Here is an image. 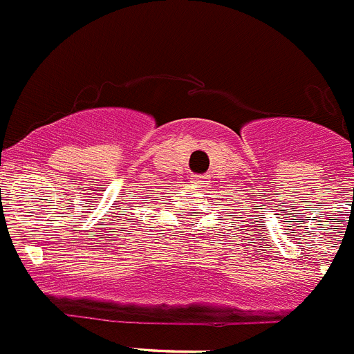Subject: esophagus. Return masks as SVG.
<instances>
[{
	"label": "esophagus",
	"mask_w": 354,
	"mask_h": 354,
	"mask_svg": "<svg viewBox=\"0 0 354 354\" xmlns=\"http://www.w3.org/2000/svg\"><path fill=\"white\" fill-rule=\"evenodd\" d=\"M209 183L210 180L207 175H191V184H194L196 187H205Z\"/></svg>",
	"instance_id": "esophagus-1"
}]
</instances>
